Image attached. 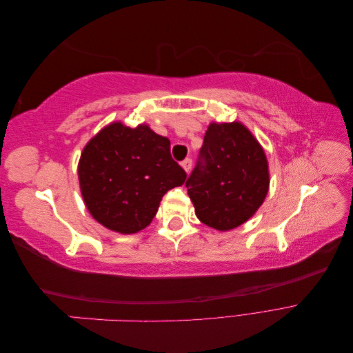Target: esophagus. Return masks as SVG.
Masks as SVG:
<instances>
[{
    "instance_id": "1",
    "label": "esophagus",
    "mask_w": 353,
    "mask_h": 353,
    "mask_svg": "<svg viewBox=\"0 0 353 353\" xmlns=\"http://www.w3.org/2000/svg\"><path fill=\"white\" fill-rule=\"evenodd\" d=\"M181 165H183L184 170H185V172L188 174V172H190V170H191V166H193V160H191L190 157H187L185 160H183V163H181Z\"/></svg>"
}]
</instances>
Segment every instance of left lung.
<instances>
[{
	"label": "left lung",
	"mask_w": 353,
	"mask_h": 353,
	"mask_svg": "<svg viewBox=\"0 0 353 353\" xmlns=\"http://www.w3.org/2000/svg\"><path fill=\"white\" fill-rule=\"evenodd\" d=\"M185 187L197 218L219 231L241 225L263 203L268 162L244 125L210 123Z\"/></svg>",
	"instance_id": "left-lung-1"
}]
</instances>
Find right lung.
<instances>
[{"instance_id": "obj_1", "label": "right lung", "mask_w": 353, "mask_h": 353, "mask_svg": "<svg viewBox=\"0 0 353 353\" xmlns=\"http://www.w3.org/2000/svg\"><path fill=\"white\" fill-rule=\"evenodd\" d=\"M79 185L90 213L105 228L134 234L145 228L160 200L185 183L170 156V141L147 125L105 126L81 154Z\"/></svg>"}]
</instances>
